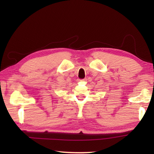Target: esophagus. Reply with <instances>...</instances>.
<instances>
[{"label":"esophagus","instance_id":"1","mask_svg":"<svg viewBox=\"0 0 154 154\" xmlns=\"http://www.w3.org/2000/svg\"><path fill=\"white\" fill-rule=\"evenodd\" d=\"M86 80V79H82V80H81V81H85Z\"/></svg>","mask_w":154,"mask_h":154}]
</instances>
